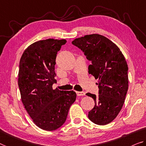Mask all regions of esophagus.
Instances as JSON below:
<instances>
[{
	"instance_id": "34e87169",
	"label": "esophagus",
	"mask_w": 146,
	"mask_h": 146,
	"mask_svg": "<svg viewBox=\"0 0 146 146\" xmlns=\"http://www.w3.org/2000/svg\"><path fill=\"white\" fill-rule=\"evenodd\" d=\"M76 95H77V96H84L85 95H86V93L83 91H82V92L76 91Z\"/></svg>"
}]
</instances>
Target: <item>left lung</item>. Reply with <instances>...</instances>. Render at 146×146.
I'll return each instance as SVG.
<instances>
[{
	"label": "left lung",
	"instance_id": "8db88e82",
	"mask_svg": "<svg viewBox=\"0 0 146 146\" xmlns=\"http://www.w3.org/2000/svg\"><path fill=\"white\" fill-rule=\"evenodd\" d=\"M91 61L89 73L98 80L99 95L87 93L95 106L88 117L96 125H105L117 117L124 104L128 87V65L124 55L116 44L104 36L93 34L72 42Z\"/></svg>",
	"mask_w": 146,
	"mask_h": 146
}]
</instances>
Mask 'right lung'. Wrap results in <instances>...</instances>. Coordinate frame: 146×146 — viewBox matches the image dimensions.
Returning a JSON list of instances; mask_svg holds the SVG:
<instances>
[{"mask_svg":"<svg viewBox=\"0 0 146 146\" xmlns=\"http://www.w3.org/2000/svg\"><path fill=\"white\" fill-rule=\"evenodd\" d=\"M66 40L50 38L31 44L19 61L18 86L21 101L35 124L45 131H55L65 122L76 100L74 91L53 89L57 52Z\"/></svg>","mask_w":146,"mask_h":146,"instance_id":"1","label":"right lung"}]
</instances>
